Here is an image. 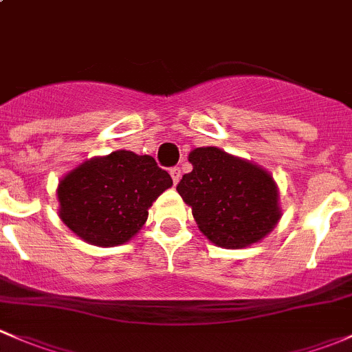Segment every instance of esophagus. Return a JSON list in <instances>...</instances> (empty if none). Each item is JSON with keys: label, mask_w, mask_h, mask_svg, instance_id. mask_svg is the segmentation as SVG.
<instances>
[{"label": "esophagus", "mask_w": 352, "mask_h": 352, "mask_svg": "<svg viewBox=\"0 0 352 352\" xmlns=\"http://www.w3.org/2000/svg\"><path fill=\"white\" fill-rule=\"evenodd\" d=\"M170 175H172L173 184H179V180H180V168H179V166H173V168H170Z\"/></svg>", "instance_id": "obj_1"}]
</instances>
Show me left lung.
Returning a JSON list of instances; mask_svg holds the SVG:
<instances>
[{"mask_svg": "<svg viewBox=\"0 0 352 352\" xmlns=\"http://www.w3.org/2000/svg\"><path fill=\"white\" fill-rule=\"evenodd\" d=\"M192 172L177 186L202 235L218 247L243 248L274 230L281 218L271 173L214 146L190 151Z\"/></svg>", "mask_w": 352, "mask_h": 352, "instance_id": "obj_1", "label": "left lung"}]
</instances>
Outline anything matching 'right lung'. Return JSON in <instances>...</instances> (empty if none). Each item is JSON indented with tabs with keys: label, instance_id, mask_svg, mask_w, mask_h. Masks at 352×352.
<instances>
[{
	"label": "right lung",
	"instance_id": "1",
	"mask_svg": "<svg viewBox=\"0 0 352 352\" xmlns=\"http://www.w3.org/2000/svg\"><path fill=\"white\" fill-rule=\"evenodd\" d=\"M172 184L148 155L119 150L95 156L59 182V218L85 242L122 245L143 228L150 206Z\"/></svg>",
	"mask_w": 352,
	"mask_h": 352
}]
</instances>
